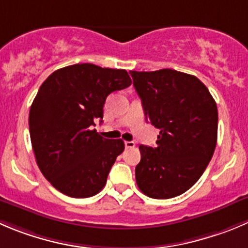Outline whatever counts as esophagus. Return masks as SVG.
<instances>
[{
  "label": "esophagus",
  "instance_id": "34e87169",
  "mask_svg": "<svg viewBox=\"0 0 248 248\" xmlns=\"http://www.w3.org/2000/svg\"><path fill=\"white\" fill-rule=\"evenodd\" d=\"M125 147L126 148L135 147V142H134V141H125Z\"/></svg>",
  "mask_w": 248,
  "mask_h": 248
}]
</instances>
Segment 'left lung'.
I'll return each mask as SVG.
<instances>
[{
	"label": "left lung",
	"instance_id": "obj_1",
	"mask_svg": "<svg viewBox=\"0 0 248 248\" xmlns=\"http://www.w3.org/2000/svg\"><path fill=\"white\" fill-rule=\"evenodd\" d=\"M146 120L159 129L157 146L141 145L139 188L166 200L192 187L212 159L218 136L217 103L193 75L161 69L130 72Z\"/></svg>",
	"mask_w": 248,
	"mask_h": 248
}]
</instances>
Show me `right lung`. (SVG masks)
<instances>
[{"instance_id":"add662e5","label":"right lung","mask_w":248,"mask_h":248,"mask_svg":"<svg viewBox=\"0 0 248 248\" xmlns=\"http://www.w3.org/2000/svg\"><path fill=\"white\" fill-rule=\"evenodd\" d=\"M130 85L125 69L91 63L61 68L42 82L30 107L29 131L37 166L53 187L74 199L105 187L124 141L102 138L93 126L102 122L107 96Z\"/></svg>"}]
</instances>
